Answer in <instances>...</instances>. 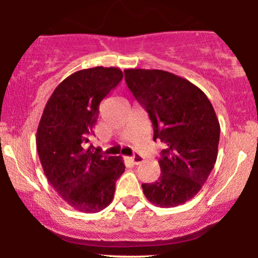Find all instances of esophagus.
<instances>
[{
    "instance_id": "obj_1",
    "label": "esophagus",
    "mask_w": 258,
    "mask_h": 258,
    "mask_svg": "<svg viewBox=\"0 0 258 258\" xmlns=\"http://www.w3.org/2000/svg\"><path fill=\"white\" fill-rule=\"evenodd\" d=\"M130 160H131L133 165H139L144 161V158L142 155H139V154H136V155H133L132 158H130Z\"/></svg>"
}]
</instances>
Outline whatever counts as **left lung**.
I'll use <instances>...</instances> for the list:
<instances>
[{
    "instance_id": "obj_1",
    "label": "left lung",
    "mask_w": 258,
    "mask_h": 258,
    "mask_svg": "<svg viewBox=\"0 0 258 258\" xmlns=\"http://www.w3.org/2000/svg\"><path fill=\"white\" fill-rule=\"evenodd\" d=\"M125 80L153 122L154 141L165 144L161 174L142 184L150 203L174 207L200 191L214 168L221 127L211 102L188 80L164 70L126 69Z\"/></svg>"
}]
</instances>
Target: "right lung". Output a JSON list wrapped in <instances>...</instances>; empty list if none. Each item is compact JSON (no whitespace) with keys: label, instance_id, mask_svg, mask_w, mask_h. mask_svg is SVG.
I'll return each mask as SVG.
<instances>
[{"label":"right lung","instance_id":"obj_1","mask_svg":"<svg viewBox=\"0 0 258 258\" xmlns=\"http://www.w3.org/2000/svg\"><path fill=\"white\" fill-rule=\"evenodd\" d=\"M119 68L79 70L47 100L36 132L43 172L68 205L87 214L110 205L115 182L125 172L120 156L100 155L90 146L99 104L122 80Z\"/></svg>","mask_w":258,"mask_h":258}]
</instances>
